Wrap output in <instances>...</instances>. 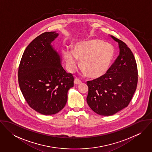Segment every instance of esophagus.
Returning <instances> with one entry per match:
<instances>
[{
    "label": "esophagus",
    "instance_id": "obj_1",
    "mask_svg": "<svg viewBox=\"0 0 152 152\" xmlns=\"http://www.w3.org/2000/svg\"><path fill=\"white\" fill-rule=\"evenodd\" d=\"M81 83V81L78 78H75L74 80V84L76 85H79Z\"/></svg>",
    "mask_w": 152,
    "mask_h": 152
}]
</instances>
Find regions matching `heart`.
<instances>
[{
    "mask_svg": "<svg viewBox=\"0 0 152 152\" xmlns=\"http://www.w3.org/2000/svg\"><path fill=\"white\" fill-rule=\"evenodd\" d=\"M63 56L69 72H74L81 60L83 73L91 78H98L108 70L115 56V49L110 44L99 39H92L76 44L71 50L66 47Z\"/></svg>",
    "mask_w": 152,
    "mask_h": 152,
    "instance_id": "obj_1",
    "label": "heart"
}]
</instances>
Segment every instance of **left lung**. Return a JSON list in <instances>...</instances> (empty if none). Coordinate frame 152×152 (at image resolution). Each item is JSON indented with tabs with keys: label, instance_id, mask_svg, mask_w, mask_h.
Here are the masks:
<instances>
[{
	"label": "left lung",
	"instance_id": "8db88e82",
	"mask_svg": "<svg viewBox=\"0 0 152 152\" xmlns=\"http://www.w3.org/2000/svg\"><path fill=\"white\" fill-rule=\"evenodd\" d=\"M110 37L119 45L118 57L104 75L87 82V104L102 116L113 115L128 107L137 84V68L132 51L122 41Z\"/></svg>",
	"mask_w": 152,
	"mask_h": 152
}]
</instances>
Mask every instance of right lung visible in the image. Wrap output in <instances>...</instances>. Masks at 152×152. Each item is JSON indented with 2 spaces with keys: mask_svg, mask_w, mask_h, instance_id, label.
Wrapping results in <instances>:
<instances>
[{
  "mask_svg": "<svg viewBox=\"0 0 152 152\" xmlns=\"http://www.w3.org/2000/svg\"><path fill=\"white\" fill-rule=\"evenodd\" d=\"M56 31L45 32L26 47L19 67L18 80L28 105L44 115L64 108L67 93L74 86V77L61 65V57L51 45Z\"/></svg>",
  "mask_w": 152,
  "mask_h": 152,
  "instance_id": "obj_1",
  "label": "right lung"
}]
</instances>
